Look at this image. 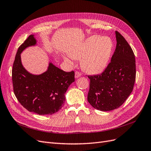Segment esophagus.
Here are the masks:
<instances>
[{"instance_id": "1", "label": "esophagus", "mask_w": 151, "mask_h": 151, "mask_svg": "<svg viewBox=\"0 0 151 151\" xmlns=\"http://www.w3.org/2000/svg\"><path fill=\"white\" fill-rule=\"evenodd\" d=\"M80 76H81V74L79 72H75V77L76 78H78Z\"/></svg>"}]
</instances>
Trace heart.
I'll return each mask as SVG.
<instances>
[{"mask_svg": "<svg viewBox=\"0 0 151 151\" xmlns=\"http://www.w3.org/2000/svg\"><path fill=\"white\" fill-rule=\"evenodd\" d=\"M113 43L110 38L93 36L72 50V58L80 59L82 67L90 74H98L106 68L113 52ZM65 60L70 62L68 58Z\"/></svg>", "mask_w": 151, "mask_h": 151, "instance_id": "heart-1", "label": "heart"}]
</instances>
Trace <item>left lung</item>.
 I'll return each mask as SVG.
<instances>
[{
    "label": "left lung",
    "instance_id": "left-lung-1",
    "mask_svg": "<svg viewBox=\"0 0 151 151\" xmlns=\"http://www.w3.org/2000/svg\"><path fill=\"white\" fill-rule=\"evenodd\" d=\"M116 46L111 62L101 74L88 76V101L103 111L119 108L132 92L135 81V59L124 37L115 31Z\"/></svg>",
    "mask_w": 151,
    "mask_h": 151
}]
</instances>
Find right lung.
Masks as SVG:
<instances>
[{
  "label": "right lung",
  "mask_w": 151,
  "mask_h": 151,
  "mask_svg": "<svg viewBox=\"0 0 151 151\" xmlns=\"http://www.w3.org/2000/svg\"><path fill=\"white\" fill-rule=\"evenodd\" d=\"M33 35L29 36L17 50L12 70L14 93L27 110L40 115H52L60 110L65 101V94L75 81L74 72H65L50 62L47 71L40 75L27 71L21 53L36 45Z\"/></svg>",
  "instance_id": "1"
}]
</instances>
